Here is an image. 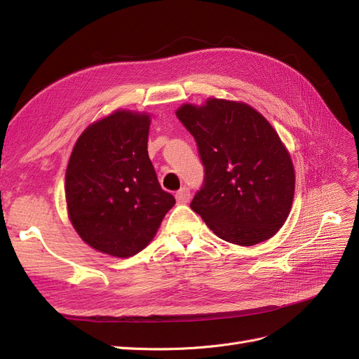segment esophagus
Instances as JSON below:
<instances>
[{
  "label": "esophagus",
  "instance_id": "esophagus-1",
  "mask_svg": "<svg viewBox=\"0 0 359 359\" xmlns=\"http://www.w3.org/2000/svg\"><path fill=\"white\" fill-rule=\"evenodd\" d=\"M176 200L177 203L180 204H187L189 200H191V191L188 188H180L177 192H176Z\"/></svg>",
  "mask_w": 359,
  "mask_h": 359
}]
</instances>
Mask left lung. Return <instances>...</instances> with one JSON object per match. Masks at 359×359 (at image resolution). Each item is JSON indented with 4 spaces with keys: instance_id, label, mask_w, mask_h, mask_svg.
I'll list each match as a JSON object with an SVG mask.
<instances>
[{
    "instance_id": "obj_1",
    "label": "left lung",
    "mask_w": 359,
    "mask_h": 359,
    "mask_svg": "<svg viewBox=\"0 0 359 359\" xmlns=\"http://www.w3.org/2000/svg\"><path fill=\"white\" fill-rule=\"evenodd\" d=\"M176 115L204 165L191 208L228 243L255 245L273 236L293 203L294 168L272 126L251 106L223 99L183 104Z\"/></svg>"
}]
</instances>
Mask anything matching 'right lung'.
<instances>
[{
  "mask_svg": "<svg viewBox=\"0 0 359 359\" xmlns=\"http://www.w3.org/2000/svg\"><path fill=\"white\" fill-rule=\"evenodd\" d=\"M149 116L118 111L76 140L66 170L74 228L102 253L130 257L151 243L175 196L163 191L148 155Z\"/></svg>",
  "mask_w": 359,
  "mask_h": 359,
  "instance_id": "obj_1",
  "label": "right lung"
}]
</instances>
